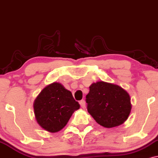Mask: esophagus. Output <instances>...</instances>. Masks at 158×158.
Instances as JSON below:
<instances>
[{"label":"esophagus","mask_w":158,"mask_h":158,"mask_svg":"<svg viewBox=\"0 0 158 158\" xmlns=\"http://www.w3.org/2000/svg\"><path fill=\"white\" fill-rule=\"evenodd\" d=\"M80 104H81V106L82 108H85V105H86V102H85L84 100H82V101H80Z\"/></svg>","instance_id":"esophagus-1"}]
</instances>
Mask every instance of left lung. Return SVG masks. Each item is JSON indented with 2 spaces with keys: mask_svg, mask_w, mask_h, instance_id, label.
I'll use <instances>...</instances> for the list:
<instances>
[{
  "mask_svg": "<svg viewBox=\"0 0 158 158\" xmlns=\"http://www.w3.org/2000/svg\"><path fill=\"white\" fill-rule=\"evenodd\" d=\"M86 98L88 112L103 127L121 125L130 114V96L118 85L103 81L93 83Z\"/></svg>",
  "mask_w": 158,
  "mask_h": 158,
  "instance_id": "1",
  "label": "left lung"
}]
</instances>
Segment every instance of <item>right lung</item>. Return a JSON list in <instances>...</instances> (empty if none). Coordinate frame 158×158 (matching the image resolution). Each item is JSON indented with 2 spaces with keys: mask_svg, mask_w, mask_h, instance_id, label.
I'll list each match as a JSON object with an SVG mask.
<instances>
[{
  "mask_svg": "<svg viewBox=\"0 0 158 158\" xmlns=\"http://www.w3.org/2000/svg\"><path fill=\"white\" fill-rule=\"evenodd\" d=\"M80 108L72 92L60 83H52L43 89L34 102L35 119L49 132H57L68 123L73 112Z\"/></svg>",
  "mask_w": 158,
  "mask_h": 158,
  "instance_id": "1",
  "label": "right lung"
}]
</instances>
